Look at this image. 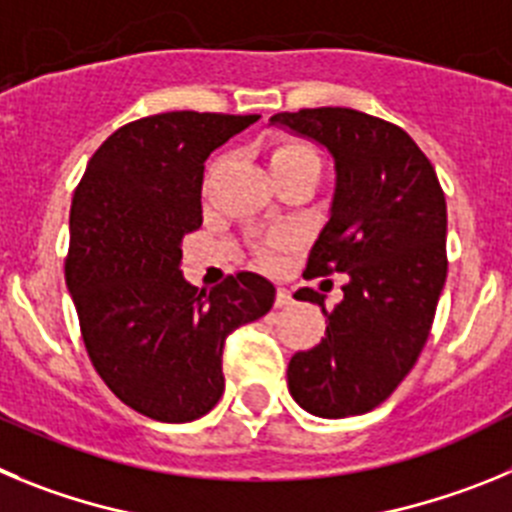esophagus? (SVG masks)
<instances>
[{"mask_svg":"<svg viewBox=\"0 0 512 512\" xmlns=\"http://www.w3.org/2000/svg\"><path fill=\"white\" fill-rule=\"evenodd\" d=\"M289 302H292V295H289V289L277 287V300H274V305H277V307H287Z\"/></svg>","mask_w":512,"mask_h":512,"instance_id":"esophagus-1","label":"esophagus"}]
</instances>
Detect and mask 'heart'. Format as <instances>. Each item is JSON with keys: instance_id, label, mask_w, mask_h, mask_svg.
<instances>
[{"instance_id": "obj_1", "label": "heart", "mask_w": 512, "mask_h": 512, "mask_svg": "<svg viewBox=\"0 0 512 512\" xmlns=\"http://www.w3.org/2000/svg\"><path fill=\"white\" fill-rule=\"evenodd\" d=\"M269 164H271V171H274V176L287 174V171H315V174H320V169H323V158H320L318 148L312 146L310 140L287 138L274 146ZM292 243H295V235H289V233L271 235L269 241L261 243L259 248L261 259H264L266 264H277L282 251H287Z\"/></svg>"}]
</instances>
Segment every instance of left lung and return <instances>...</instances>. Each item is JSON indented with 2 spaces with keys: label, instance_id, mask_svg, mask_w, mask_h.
<instances>
[{
  "label": "left lung",
  "instance_id": "left-lung-1",
  "mask_svg": "<svg viewBox=\"0 0 512 512\" xmlns=\"http://www.w3.org/2000/svg\"><path fill=\"white\" fill-rule=\"evenodd\" d=\"M271 125L318 140L336 161L330 220L305 277L346 274L318 346L289 361V392L320 418L361 415L408 377L431 333L446 282V197L433 164L397 125L348 107L279 112Z\"/></svg>",
  "mask_w": 512,
  "mask_h": 512
}]
</instances>
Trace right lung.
<instances>
[{"label":"right lung","instance_id":"obj_1","mask_svg":"<svg viewBox=\"0 0 512 512\" xmlns=\"http://www.w3.org/2000/svg\"><path fill=\"white\" fill-rule=\"evenodd\" d=\"M256 120L184 110L128 122L74 192L66 284L81 338L102 382L146 418L210 413L225 390V338L274 305V284L253 271L210 292L179 271L184 235L202 225L207 156Z\"/></svg>","mask_w":512,"mask_h":512}]
</instances>
